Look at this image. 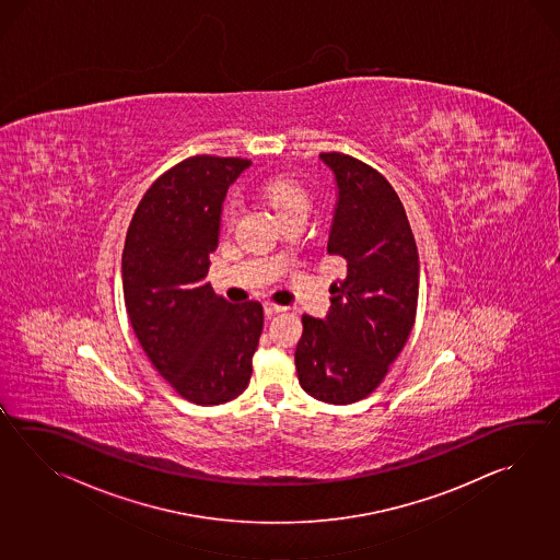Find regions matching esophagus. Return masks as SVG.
I'll return each instance as SVG.
<instances>
[{
	"instance_id": "34e87169",
	"label": "esophagus",
	"mask_w": 560,
	"mask_h": 560,
	"mask_svg": "<svg viewBox=\"0 0 560 560\" xmlns=\"http://www.w3.org/2000/svg\"><path fill=\"white\" fill-rule=\"evenodd\" d=\"M262 311H265V315H267V317H273V315H277V313L285 311V307H281V305H275V303H265V305H262Z\"/></svg>"
}]
</instances>
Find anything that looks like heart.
I'll return each mask as SVG.
<instances>
[{
    "instance_id": "obj_1",
    "label": "heart",
    "mask_w": 560,
    "mask_h": 560,
    "mask_svg": "<svg viewBox=\"0 0 560 560\" xmlns=\"http://www.w3.org/2000/svg\"><path fill=\"white\" fill-rule=\"evenodd\" d=\"M262 195H265V199L269 200L275 212L279 214V219L289 217V214H307L310 212V195L299 183L285 178V176H277V178L267 180L262 187ZM238 209H241V200L233 195L224 205L223 217H221L224 226L235 223Z\"/></svg>"
}]
</instances>
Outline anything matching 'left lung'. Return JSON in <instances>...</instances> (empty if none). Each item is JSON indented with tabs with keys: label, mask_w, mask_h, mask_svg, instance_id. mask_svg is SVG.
Returning a JSON list of instances; mask_svg holds the SVG:
<instances>
[{
	"label": "left lung",
	"mask_w": 560,
	"mask_h": 560,
	"mask_svg": "<svg viewBox=\"0 0 560 560\" xmlns=\"http://www.w3.org/2000/svg\"><path fill=\"white\" fill-rule=\"evenodd\" d=\"M319 161L337 192L327 255L343 257L348 275L331 285L324 319L303 315L295 368L311 398L346 406L368 398L406 346L420 259L404 205L382 174L339 152Z\"/></svg>",
	"instance_id": "obj_1"
}]
</instances>
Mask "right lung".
Wrapping results in <instances>:
<instances>
[{"instance_id":"right-lung-1","label":"right lung","mask_w":560,"mask_h":560,"mask_svg":"<svg viewBox=\"0 0 560 560\" xmlns=\"http://www.w3.org/2000/svg\"><path fill=\"white\" fill-rule=\"evenodd\" d=\"M249 166L219 156L176 164L140 200L126 235L128 319L154 370L197 406L245 392L261 337V303H229L207 281L226 190Z\"/></svg>"}]
</instances>
